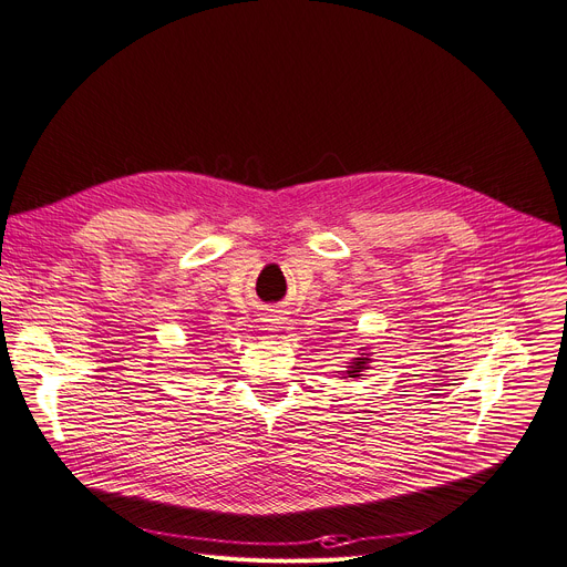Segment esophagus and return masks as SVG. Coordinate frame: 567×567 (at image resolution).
<instances>
[{"label": "esophagus", "instance_id": "esophagus-1", "mask_svg": "<svg viewBox=\"0 0 567 567\" xmlns=\"http://www.w3.org/2000/svg\"><path fill=\"white\" fill-rule=\"evenodd\" d=\"M262 322H265V324H262V327H265V331H279V327H281V318H279V316H275V313L265 318Z\"/></svg>", "mask_w": 567, "mask_h": 567}]
</instances>
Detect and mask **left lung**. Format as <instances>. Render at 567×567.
Returning <instances> with one entry per match:
<instances>
[{
	"mask_svg": "<svg viewBox=\"0 0 567 567\" xmlns=\"http://www.w3.org/2000/svg\"><path fill=\"white\" fill-rule=\"evenodd\" d=\"M371 361H373V352L369 346L359 348V354L352 357L346 365V371H337L343 380L350 378V380H361V375L371 369Z\"/></svg>",
	"mask_w": 567,
	"mask_h": 567,
	"instance_id": "left-lung-1",
	"label": "left lung"
}]
</instances>
